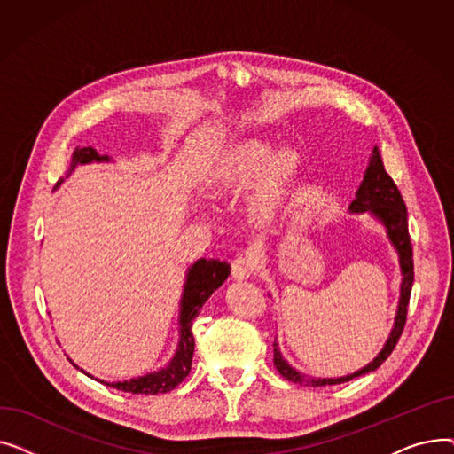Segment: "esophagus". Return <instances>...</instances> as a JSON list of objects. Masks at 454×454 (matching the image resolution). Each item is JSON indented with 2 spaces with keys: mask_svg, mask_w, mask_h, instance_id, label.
<instances>
[{
  "mask_svg": "<svg viewBox=\"0 0 454 454\" xmlns=\"http://www.w3.org/2000/svg\"><path fill=\"white\" fill-rule=\"evenodd\" d=\"M255 270V257L252 254H239L231 261V276L235 279H247Z\"/></svg>",
  "mask_w": 454,
  "mask_h": 454,
  "instance_id": "34e87169",
  "label": "esophagus"
}]
</instances>
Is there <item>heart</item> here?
Here are the masks:
<instances>
[{"mask_svg":"<svg viewBox=\"0 0 454 454\" xmlns=\"http://www.w3.org/2000/svg\"><path fill=\"white\" fill-rule=\"evenodd\" d=\"M300 169L301 161L294 151H274L270 141L248 137L217 160L206 176V185L211 193L223 197L252 183L248 211L257 223H269L291 200Z\"/></svg>","mask_w":454,"mask_h":454,"instance_id":"1","label":"heart"}]
</instances>
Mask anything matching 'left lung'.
Wrapping results in <instances>:
<instances>
[{
	"mask_svg": "<svg viewBox=\"0 0 454 454\" xmlns=\"http://www.w3.org/2000/svg\"><path fill=\"white\" fill-rule=\"evenodd\" d=\"M351 211L356 213H364L370 211L372 215L387 226L388 237L392 245L395 247L399 254V263H401V272H403V283H401V300H399V309H397V317L394 329L390 333V339L387 340L383 351H380L375 359L364 366L363 370L355 372L346 377L339 379H315L309 375L298 373L294 368L287 364V361L283 359L278 344L274 342V366L276 370L287 379L293 380L296 385L303 387H325V385H340L348 383V380L370 373L377 370L380 364H383L390 353L394 351L401 333L404 329V322H407V313H409V300H411V291H412V283H414V259H412V243H411V235H409V221H407V206H404V200L399 193V189L395 182L390 178V175L385 171L383 158L379 154V149H373L370 165L366 169L364 180L356 191V199L349 206Z\"/></svg>",
	"mask_w": 454,
	"mask_h": 454,
	"instance_id": "left-lung-1",
	"label": "left lung"
}]
</instances>
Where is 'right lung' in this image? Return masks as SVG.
<instances>
[{"mask_svg":"<svg viewBox=\"0 0 454 454\" xmlns=\"http://www.w3.org/2000/svg\"><path fill=\"white\" fill-rule=\"evenodd\" d=\"M90 161H108V156H99L98 151L91 147H77L74 153V158H71L67 176L79 163H90ZM60 182H57V185ZM228 276H230V265L226 261L199 259L197 263L189 269V274H187L184 296H182V309H180V344L169 366L137 379L123 380V383H105V380H101V383L115 390H123L130 394H145V395L165 394L176 388L189 375L191 361H193L195 339H193L191 325H193V320L199 317L200 307L207 301L213 291H217L221 287Z\"/></svg>","mask_w":454,"mask_h":454,"instance_id":"right-lung-1","label":"right lung"}]
</instances>
